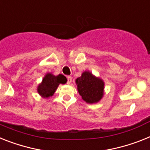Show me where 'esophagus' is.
Here are the masks:
<instances>
[{"mask_svg": "<svg viewBox=\"0 0 150 150\" xmlns=\"http://www.w3.org/2000/svg\"><path fill=\"white\" fill-rule=\"evenodd\" d=\"M71 81H72V78L71 76H67V84L69 85L71 82Z\"/></svg>", "mask_w": 150, "mask_h": 150, "instance_id": "1", "label": "esophagus"}]
</instances>
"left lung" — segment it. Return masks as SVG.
Instances as JSON below:
<instances>
[{"mask_svg": "<svg viewBox=\"0 0 150 150\" xmlns=\"http://www.w3.org/2000/svg\"><path fill=\"white\" fill-rule=\"evenodd\" d=\"M77 89L81 98L88 104L98 103L104 95V83L90 71H85L75 80Z\"/></svg>", "mask_w": 150, "mask_h": 150, "instance_id": "8db88e82", "label": "left lung"}]
</instances>
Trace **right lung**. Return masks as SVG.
Wrapping results in <instances>:
<instances>
[{"instance_id": "obj_1", "label": "right lung", "mask_w": 150, "mask_h": 150, "mask_svg": "<svg viewBox=\"0 0 150 150\" xmlns=\"http://www.w3.org/2000/svg\"><path fill=\"white\" fill-rule=\"evenodd\" d=\"M66 81L67 79L63 75L56 76L52 73H47L37 87V91L41 97L49 98L53 95L59 84H65Z\"/></svg>"}]
</instances>
